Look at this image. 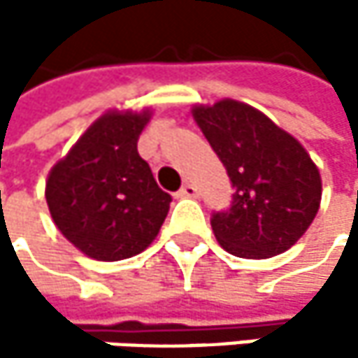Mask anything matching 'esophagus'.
<instances>
[{"label": "esophagus", "mask_w": 358, "mask_h": 358, "mask_svg": "<svg viewBox=\"0 0 358 358\" xmlns=\"http://www.w3.org/2000/svg\"><path fill=\"white\" fill-rule=\"evenodd\" d=\"M196 194H199V190H196L194 184H184L178 192V196H184V199H194Z\"/></svg>", "instance_id": "1"}]
</instances>
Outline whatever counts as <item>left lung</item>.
Masks as SVG:
<instances>
[{"instance_id":"1","label":"left lung","mask_w":358,"mask_h":358,"mask_svg":"<svg viewBox=\"0 0 358 358\" xmlns=\"http://www.w3.org/2000/svg\"><path fill=\"white\" fill-rule=\"evenodd\" d=\"M192 117L234 186L230 209L211 217L222 249L245 259L290 249L322 203V176L305 147L263 111L234 99L194 106Z\"/></svg>"}]
</instances>
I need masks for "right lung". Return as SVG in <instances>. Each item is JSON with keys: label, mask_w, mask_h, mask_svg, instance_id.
<instances>
[{"label": "right lung", "mask_w": 358, "mask_h": 358, "mask_svg": "<svg viewBox=\"0 0 358 358\" xmlns=\"http://www.w3.org/2000/svg\"><path fill=\"white\" fill-rule=\"evenodd\" d=\"M151 109L106 111L49 172L45 199L57 230L91 259L120 261L147 249L172 196L136 143Z\"/></svg>", "instance_id": "1"}]
</instances>
